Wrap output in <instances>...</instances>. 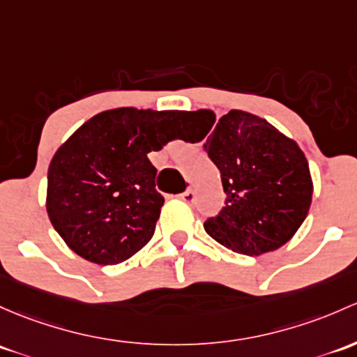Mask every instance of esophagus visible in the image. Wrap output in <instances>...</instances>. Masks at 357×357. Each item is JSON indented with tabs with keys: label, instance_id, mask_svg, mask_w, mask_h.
Instances as JSON below:
<instances>
[{
	"label": "esophagus",
	"instance_id": "1",
	"mask_svg": "<svg viewBox=\"0 0 357 357\" xmlns=\"http://www.w3.org/2000/svg\"><path fill=\"white\" fill-rule=\"evenodd\" d=\"M181 200H185L186 204H191L195 200V191L193 190H186L185 193L181 195Z\"/></svg>",
	"mask_w": 357,
	"mask_h": 357
}]
</instances>
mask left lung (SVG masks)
<instances>
[{
  "label": "left lung",
  "instance_id": "left-lung-1",
  "mask_svg": "<svg viewBox=\"0 0 357 357\" xmlns=\"http://www.w3.org/2000/svg\"><path fill=\"white\" fill-rule=\"evenodd\" d=\"M205 152L220 171L226 205L204 224L210 238L236 253L258 257L286 245L305 222L313 197L305 152L267 119L232 109L217 121L208 109ZM206 133L202 138H205Z\"/></svg>",
  "mask_w": 357,
  "mask_h": 357
}]
</instances>
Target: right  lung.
Listing matches in <instances>:
<instances>
[{
	"label": "right lung",
	"instance_id": "1",
	"mask_svg": "<svg viewBox=\"0 0 357 357\" xmlns=\"http://www.w3.org/2000/svg\"><path fill=\"white\" fill-rule=\"evenodd\" d=\"M190 112L118 107L96 114L56 150L46 210L85 260L116 265L152 239L164 198L147 153L160 150Z\"/></svg>",
	"mask_w": 357,
	"mask_h": 357
}]
</instances>
